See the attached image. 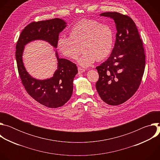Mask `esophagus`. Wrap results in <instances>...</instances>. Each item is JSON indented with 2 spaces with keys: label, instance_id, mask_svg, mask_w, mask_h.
I'll use <instances>...</instances> for the list:
<instances>
[{
  "label": "esophagus",
  "instance_id": "esophagus-1",
  "mask_svg": "<svg viewBox=\"0 0 160 160\" xmlns=\"http://www.w3.org/2000/svg\"><path fill=\"white\" fill-rule=\"evenodd\" d=\"M78 73H83L85 72V70L83 69V68H80V67L78 68Z\"/></svg>",
  "mask_w": 160,
  "mask_h": 160
}]
</instances>
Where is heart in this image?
I'll use <instances>...</instances> for the list:
<instances>
[{
  "label": "heart",
  "instance_id": "b5f03b06",
  "mask_svg": "<svg viewBox=\"0 0 160 160\" xmlns=\"http://www.w3.org/2000/svg\"><path fill=\"white\" fill-rule=\"evenodd\" d=\"M114 43L111 28L94 19H83L75 23L70 30V37L61 35L57 41L60 52L65 57L78 60L80 65L88 67L96 60L99 61L111 53Z\"/></svg>",
  "mask_w": 160,
  "mask_h": 160
}]
</instances>
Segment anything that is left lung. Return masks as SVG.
Returning a JSON list of instances; mask_svg holds the SVG:
<instances>
[{"instance_id":"obj_1","label":"left lung","mask_w":160,"mask_h":160,"mask_svg":"<svg viewBox=\"0 0 160 160\" xmlns=\"http://www.w3.org/2000/svg\"><path fill=\"white\" fill-rule=\"evenodd\" d=\"M100 15L113 19L117 33L110 56L96 67L99 80L96 87L103 101L117 106L129 99L139 87L146 64L144 49L130 17L117 12Z\"/></svg>"}]
</instances>
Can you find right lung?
<instances>
[{
  "instance_id": "add662e5",
  "label": "right lung",
  "mask_w": 160,
  "mask_h": 160,
  "mask_svg": "<svg viewBox=\"0 0 160 160\" xmlns=\"http://www.w3.org/2000/svg\"><path fill=\"white\" fill-rule=\"evenodd\" d=\"M66 22L54 18L32 22L22 30L16 46L18 70L22 83L28 94L40 104L50 108H57L68 101L73 93V81L78 73L77 65L66 59H58V70L52 78L37 80L27 72L22 62V55L25 45L35 40L47 41L57 48L59 34L66 27Z\"/></svg>"
}]
</instances>
